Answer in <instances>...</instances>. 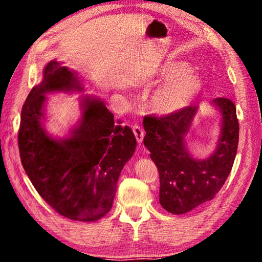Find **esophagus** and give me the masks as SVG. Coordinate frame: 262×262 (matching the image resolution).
Here are the masks:
<instances>
[{
  "instance_id": "obj_1",
  "label": "esophagus",
  "mask_w": 262,
  "mask_h": 262,
  "mask_svg": "<svg viewBox=\"0 0 262 262\" xmlns=\"http://www.w3.org/2000/svg\"><path fill=\"white\" fill-rule=\"evenodd\" d=\"M133 133H134V135L136 137V141L137 143L141 144L142 141H143V137H144V132L143 129L140 126H133Z\"/></svg>"
}]
</instances>
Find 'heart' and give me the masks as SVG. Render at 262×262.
<instances>
[{
    "label": "heart",
    "mask_w": 262,
    "mask_h": 262,
    "mask_svg": "<svg viewBox=\"0 0 262 262\" xmlns=\"http://www.w3.org/2000/svg\"><path fill=\"white\" fill-rule=\"evenodd\" d=\"M165 79L147 100V108L159 117H173L183 112L196 99L202 89V81L190 72L185 61L171 60L162 64L158 79Z\"/></svg>",
    "instance_id": "b5f03b06"
}]
</instances>
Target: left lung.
Wrapping results in <instances>:
<instances>
[{
	"label": "left lung",
	"mask_w": 262,
	"mask_h": 262,
	"mask_svg": "<svg viewBox=\"0 0 262 262\" xmlns=\"http://www.w3.org/2000/svg\"><path fill=\"white\" fill-rule=\"evenodd\" d=\"M211 105L221 113L220 136L215 151L203 159L189 152L186 139L199 106L143 120L144 145L159 172V203L171 214H186L212 200L232 168L239 137L236 106L227 98H216Z\"/></svg>",
	"instance_id": "1"
}]
</instances>
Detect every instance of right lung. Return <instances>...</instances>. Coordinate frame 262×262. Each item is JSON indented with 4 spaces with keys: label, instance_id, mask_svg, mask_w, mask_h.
<instances>
[{
    "label": "right lung",
    "instance_id": "obj_1",
    "mask_svg": "<svg viewBox=\"0 0 262 262\" xmlns=\"http://www.w3.org/2000/svg\"><path fill=\"white\" fill-rule=\"evenodd\" d=\"M84 91L76 72L48 62L21 108L18 147L26 174L53 209L70 220L94 222L112 208L136 139L129 127L114 123L113 114L95 96L79 101L81 118L67 136H52L43 127L47 95Z\"/></svg>",
    "mask_w": 262,
    "mask_h": 262
}]
</instances>
